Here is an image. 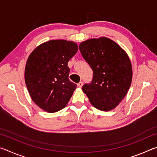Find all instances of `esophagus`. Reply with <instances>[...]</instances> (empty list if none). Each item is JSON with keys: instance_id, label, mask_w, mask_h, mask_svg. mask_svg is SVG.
I'll return each instance as SVG.
<instances>
[{"instance_id": "34e87169", "label": "esophagus", "mask_w": 157, "mask_h": 157, "mask_svg": "<svg viewBox=\"0 0 157 157\" xmlns=\"http://www.w3.org/2000/svg\"><path fill=\"white\" fill-rule=\"evenodd\" d=\"M82 85H83V82H79V83L78 84V86L79 87V88H81V87L82 86Z\"/></svg>"}]
</instances>
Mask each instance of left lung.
Returning a JSON list of instances; mask_svg holds the SVG:
<instances>
[{
    "mask_svg": "<svg viewBox=\"0 0 157 157\" xmlns=\"http://www.w3.org/2000/svg\"><path fill=\"white\" fill-rule=\"evenodd\" d=\"M79 50L94 72L92 82L82 91L91 104L101 111L113 109L131 86L132 67L126 52L107 37L82 42Z\"/></svg>",
    "mask_w": 157,
    "mask_h": 157,
    "instance_id": "obj_1",
    "label": "left lung"
}]
</instances>
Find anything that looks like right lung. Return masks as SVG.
<instances>
[{"mask_svg":"<svg viewBox=\"0 0 157 157\" xmlns=\"http://www.w3.org/2000/svg\"><path fill=\"white\" fill-rule=\"evenodd\" d=\"M78 50L73 41L50 40L36 47L28 58L25 82L28 92L33 102L47 112L64 108L76 89L68 79V62Z\"/></svg>","mask_w":157,"mask_h":157,"instance_id":"1","label":"right lung"}]
</instances>
